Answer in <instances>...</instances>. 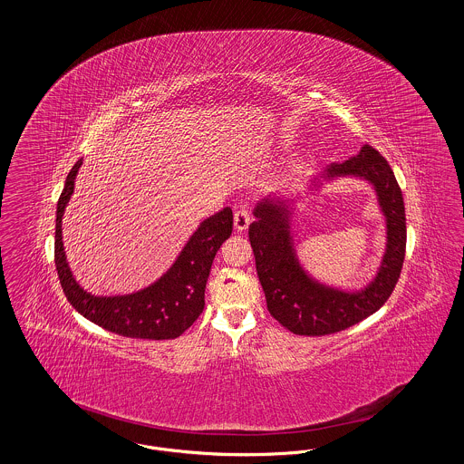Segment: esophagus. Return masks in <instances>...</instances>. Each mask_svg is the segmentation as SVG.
Returning a JSON list of instances; mask_svg holds the SVG:
<instances>
[{"instance_id":"1","label":"esophagus","mask_w":464,"mask_h":464,"mask_svg":"<svg viewBox=\"0 0 464 464\" xmlns=\"http://www.w3.org/2000/svg\"><path fill=\"white\" fill-rule=\"evenodd\" d=\"M248 224H250V214H248V210H245V208L237 210V212H235V229H237V231H246Z\"/></svg>"}]
</instances>
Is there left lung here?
<instances>
[{
	"label": "left lung",
	"instance_id": "8db88e82",
	"mask_svg": "<svg viewBox=\"0 0 464 464\" xmlns=\"http://www.w3.org/2000/svg\"><path fill=\"white\" fill-rule=\"evenodd\" d=\"M339 178H360L371 183L385 219L387 243L382 263L372 282L360 289L337 288L314 279L300 263L291 233L298 199ZM252 214L256 221L248 227V238L267 311L294 334L327 335L344 331L381 308L397 285L407 242L403 197L392 167L369 144L353 158L322 169L304 193L267 195L256 203Z\"/></svg>",
	"mask_w": 464,
	"mask_h": 464
}]
</instances>
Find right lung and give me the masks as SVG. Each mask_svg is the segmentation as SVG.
I'll return each instance as SVG.
<instances>
[{"mask_svg": "<svg viewBox=\"0 0 464 464\" xmlns=\"http://www.w3.org/2000/svg\"><path fill=\"white\" fill-rule=\"evenodd\" d=\"M82 165L83 158L67 174L55 218V267L67 301L87 320L112 334L155 341L176 339L203 311L212 261L233 231L231 208L226 207L199 222L176 261L148 287L130 294L95 295L76 282L63 242V218Z\"/></svg>", "mask_w": 464, "mask_h": 464, "instance_id": "add662e5", "label": "right lung"}]
</instances>
